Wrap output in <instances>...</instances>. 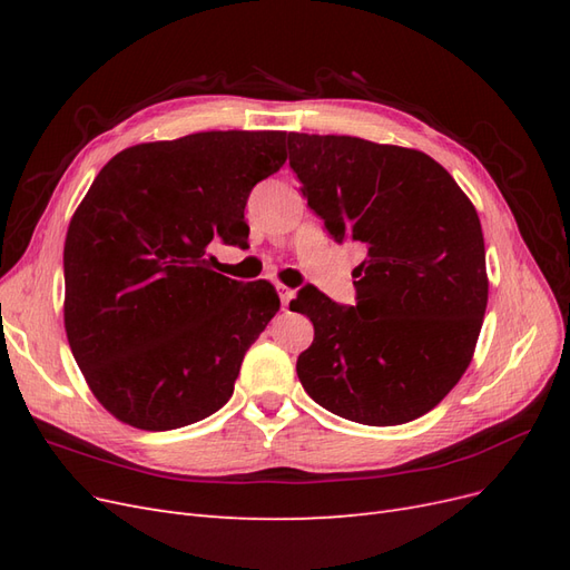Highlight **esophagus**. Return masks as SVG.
I'll return each instance as SVG.
<instances>
[{
  "label": "esophagus",
  "mask_w": 570,
  "mask_h": 570,
  "mask_svg": "<svg viewBox=\"0 0 570 570\" xmlns=\"http://www.w3.org/2000/svg\"><path fill=\"white\" fill-rule=\"evenodd\" d=\"M278 295H281V304H283V308H287L289 306V302H292V297H295V292H292L289 287H285V285H278Z\"/></svg>",
  "instance_id": "1"
}]
</instances>
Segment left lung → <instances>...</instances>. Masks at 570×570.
Listing matches in <instances>:
<instances>
[{
  "label": "left lung",
  "mask_w": 570,
  "mask_h": 570,
  "mask_svg": "<svg viewBox=\"0 0 570 570\" xmlns=\"http://www.w3.org/2000/svg\"><path fill=\"white\" fill-rule=\"evenodd\" d=\"M302 195L335 243H358L356 306L316 287L292 312L314 323L297 375L323 409L400 425L435 409L469 368L488 306L475 206L419 149L350 135H287Z\"/></svg>",
  "instance_id": "left-lung-1"
}]
</instances>
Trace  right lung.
I'll use <instances>...</instances> for the list:
<instances>
[{
	"mask_svg": "<svg viewBox=\"0 0 570 570\" xmlns=\"http://www.w3.org/2000/svg\"><path fill=\"white\" fill-rule=\"evenodd\" d=\"M285 159L281 130H212L128 147L99 170L66 233L63 325L118 421L159 433L230 400L281 299L216 273L209 245H247V197Z\"/></svg>",
	"mask_w": 570,
	"mask_h": 570,
	"instance_id": "1",
	"label": "right lung"
}]
</instances>
